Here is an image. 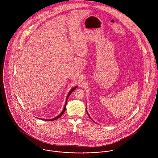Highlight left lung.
<instances>
[{
  "mask_svg": "<svg viewBox=\"0 0 158 158\" xmlns=\"http://www.w3.org/2000/svg\"><path fill=\"white\" fill-rule=\"evenodd\" d=\"M86 111H87V110H86ZM87 113H88V115H89V117H90V115H89V114H88V112H87ZM91 119H92V118H91Z\"/></svg>",
  "mask_w": 158,
  "mask_h": 158,
  "instance_id": "1",
  "label": "left lung"
}]
</instances>
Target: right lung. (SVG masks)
<instances>
[{
  "label": "right lung",
  "mask_w": 158,
  "mask_h": 158,
  "mask_svg": "<svg viewBox=\"0 0 158 158\" xmlns=\"http://www.w3.org/2000/svg\"><path fill=\"white\" fill-rule=\"evenodd\" d=\"M78 86H75V87H73V88H72L70 91L69 92V93H68V96H67V98H66V102H65V104H64V108H63V111H62V112L60 113L58 116H56V117H55V118H51V119H42V120H48V121H53V120H56L57 118H60L63 114L65 112V110H66V104H67V102H68V98H69V95L71 94V93L73 91V90H75V89H76V88H77Z\"/></svg>",
  "instance_id": "obj_1"
}]
</instances>
